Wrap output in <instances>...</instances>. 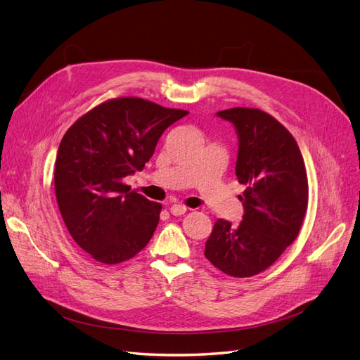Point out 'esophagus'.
Segmentation results:
<instances>
[{"mask_svg": "<svg viewBox=\"0 0 360 360\" xmlns=\"http://www.w3.org/2000/svg\"><path fill=\"white\" fill-rule=\"evenodd\" d=\"M169 210H171V213L174 216H181V214H184V213L188 212V207H184L181 204H172Z\"/></svg>", "mask_w": 360, "mask_h": 360, "instance_id": "1", "label": "esophagus"}]
</instances>
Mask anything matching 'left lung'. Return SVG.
<instances>
[{"mask_svg":"<svg viewBox=\"0 0 360 360\" xmlns=\"http://www.w3.org/2000/svg\"><path fill=\"white\" fill-rule=\"evenodd\" d=\"M216 115L236 129L245 212L238 225L216 221L204 255L224 274L248 278L274 264L297 237L308 207L307 168L296 139L271 115L254 108Z\"/></svg>","mask_w":360,"mask_h":360,"instance_id":"1","label":"left lung"}]
</instances>
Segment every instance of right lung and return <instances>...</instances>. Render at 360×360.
Returning <instances> with one entry per match:
<instances>
[{"label": "right lung", "instance_id": "1", "mask_svg": "<svg viewBox=\"0 0 360 360\" xmlns=\"http://www.w3.org/2000/svg\"><path fill=\"white\" fill-rule=\"evenodd\" d=\"M188 114L122 97L96 106L63 136L53 174L58 209L76 245L99 263H122L150 242L162 205L123 180L143 171L162 134Z\"/></svg>", "mask_w": 360, "mask_h": 360}]
</instances>
